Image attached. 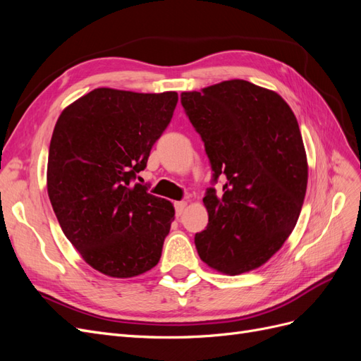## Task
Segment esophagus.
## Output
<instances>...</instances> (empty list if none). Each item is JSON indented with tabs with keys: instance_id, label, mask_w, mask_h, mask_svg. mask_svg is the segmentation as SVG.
Here are the masks:
<instances>
[{
	"instance_id": "34e87169",
	"label": "esophagus",
	"mask_w": 361,
	"mask_h": 361,
	"mask_svg": "<svg viewBox=\"0 0 361 361\" xmlns=\"http://www.w3.org/2000/svg\"><path fill=\"white\" fill-rule=\"evenodd\" d=\"M185 207H187V202H176L174 203V209H176V215H180L183 211H185Z\"/></svg>"
}]
</instances>
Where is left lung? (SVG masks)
Listing matches in <instances>:
<instances>
[{"label":"left lung","mask_w":361,"mask_h":361,"mask_svg":"<svg viewBox=\"0 0 361 361\" xmlns=\"http://www.w3.org/2000/svg\"><path fill=\"white\" fill-rule=\"evenodd\" d=\"M180 104L204 143L209 221L194 243L204 264L224 274L264 265L292 233L307 188V158L297 117L277 93L244 80L183 92Z\"/></svg>","instance_id":"left-lung-1"}]
</instances>
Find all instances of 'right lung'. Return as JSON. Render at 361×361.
<instances>
[{"label":"right lung","mask_w":361,"mask_h":361,"mask_svg":"<svg viewBox=\"0 0 361 361\" xmlns=\"http://www.w3.org/2000/svg\"><path fill=\"white\" fill-rule=\"evenodd\" d=\"M176 104V92L94 89L69 105L54 128L52 209L82 259L105 276L135 277L159 262L174 209L137 179Z\"/></svg>","instance_id":"obj_1"}]
</instances>
